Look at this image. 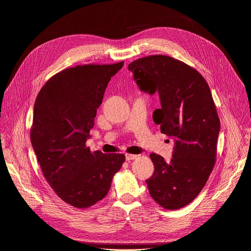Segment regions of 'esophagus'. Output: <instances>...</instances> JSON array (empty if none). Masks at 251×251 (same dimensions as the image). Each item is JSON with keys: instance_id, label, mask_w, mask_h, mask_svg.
<instances>
[{"instance_id": "esophagus-1", "label": "esophagus", "mask_w": 251, "mask_h": 251, "mask_svg": "<svg viewBox=\"0 0 251 251\" xmlns=\"http://www.w3.org/2000/svg\"><path fill=\"white\" fill-rule=\"evenodd\" d=\"M139 156L138 155H132V154H126V160L127 161H131L134 159H137Z\"/></svg>"}]
</instances>
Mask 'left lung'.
Listing matches in <instances>:
<instances>
[{"label": "left lung", "mask_w": 251, "mask_h": 251, "mask_svg": "<svg viewBox=\"0 0 251 251\" xmlns=\"http://www.w3.org/2000/svg\"><path fill=\"white\" fill-rule=\"evenodd\" d=\"M140 89L158 92L161 108L153 120L176 138L170 163L152 153L153 176L146 181L152 199L166 209H178L201 192L217 161L221 122L209 86L197 69L174 57L155 54L129 65Z\"/></svg>", "instance_id": "1"}]
</instances>
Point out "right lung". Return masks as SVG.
<instances>
[{"mask_svg":"<svg viewBox=\"0 0 251 251\" xmlns=\"http://www.w3.org/2000/svg\"><path fill=\"white\" fill-rule=\"evenodd\" d=\"M123 64L65 68L46 82L34 102L30 141L43 174L54 193L77 208L101 201L125 162L123 154L86 147L107 84Z\"/></svg>","mask_w":251,"mask_h":251,"instance_id":"obj_1","label":"right lung"}]
</instances>
